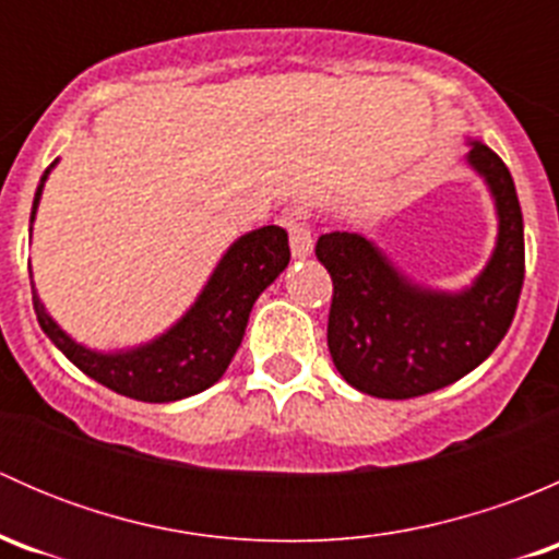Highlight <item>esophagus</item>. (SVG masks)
<instances>
[{
	"label": "esophagus",
	"mask_w": 559,
	"mask_h": 559,
	"mask_svg": "<svg viewBox=\"0 0 559 559\" xmlns=\"http://www.w3.org/2000/svg\"><path fill=\"white\" fill-rule=\"evenodd\" d=\"M289 246H292V257L295 259L311 257L313 238H311V229H308V224L289 222Z\"/></svg>",
	"instance_id": "1"
}]
</instances>
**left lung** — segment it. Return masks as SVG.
Here are the masks:
<instances>
[{"instance_id":"8db88e82","label":"left lung","mask_w":559,"mask_h":559,"mask_svg":"<svg viewBox=\"0 0 559 559\" xmlns=\"http://www.w3.org/2000/svg\"><path fill=\"white\" fill-rule=\"evenodd\" d=\"M467 165L492 194L498 240L471 286L430 289L357 233L321 235L332 275L326 346L354 389L384 400L436 392L484 362L514 321L524 281V224L514 178L492 148L467 140Z\"/></svg>"}]
</instances>
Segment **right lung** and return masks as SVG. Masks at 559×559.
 Wrapping results in <instances>:
<instances>
[{"mask_svg":"<svg viewBox=\"0 0 559 559\" xmlns=\"http://www.w3.org/2000/svg\"><path fill=\"white\" fill-rule=\"evenodd\" d=\"M56 162L39 178L32 222L37 216L45 180ZM289 257L286 229L262 227L240 235L218 259L216 270L189 311L170 330L156 335L154 341L118 352H97L72 341L45 311L35 281H32V302L45 335L88 379L99 381L123 397L143 400V403H173L205 392L222 379L243 341L253 302L284 273Z\"/></svg>","mask_w":559,"mask_h":559,"instance_id":"obj_1","label":"right lung"}]
</instances>
